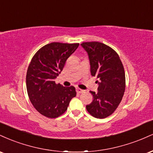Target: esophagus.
Here are the masks:
<instances>
[{
	"label": "esophagus",
	"mask_w": 153,
	"mask_h": 153,
	"mask_svg": "<svg viewBox=\"0 0 153 153\" xmlns=\"http://www.w3.org/2000/svg\"><path fill=\"white\" fill-rule=\"evenodd\" d=\"M76 91L77 93H78V94H80V93H82L83 92V90H82V89L79 88H76Z\"/></svg>",
	"instance_id": "esophagus-1"
}]
</instances>
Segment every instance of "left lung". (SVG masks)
Segmentation results:
<instances>
[{
	"label": "left lung",
	"mask_w": 153,
	"mask_h": 153,
	"mask_svg": "<svg viewBox=\"0 0 153 153\" xmlns=\"http://www.w3.org/2000/svg\"><path fill=\"white\" fill-rule=\"evenodd\" d=\"M88 54L92 76H97L98 92L90 91L94 100L87 105L91 116L104 119L114 112L125 91V73L118 54L110 47L99 42H82Z\"/></svg>",
	"instance_id": "left-lung-1"
}]
</instances>
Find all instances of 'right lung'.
<instances>
[{
  "label": "right lung",
  "instance_id": "right-lung-1",
  "mask_svg": "<svg viewBox=\"0 0 153 153\" xmlns=\"http://www.w3.org/2000/svg\"><path fill=\"white\" fill-rule=\"evenodd\" d=\"M78 46V43L52 42L39 49L31 59L26 73V89L31 103L42 115L57 118L76 96L75 87L56 84L54 79Z\"/></svg>",
  "mask_w": 153,
  "mask_h": 153
}]
</instances>
